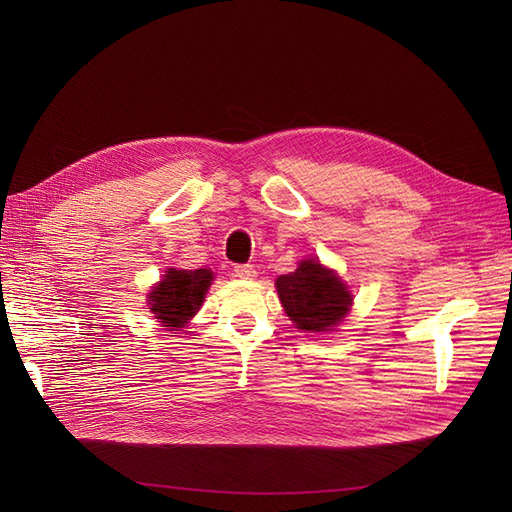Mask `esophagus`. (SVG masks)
Segmentation results:
<instances>
[{"label": "esophagus", "instance_id": "obj_1", "mask_svg": "<svg viewBox=\"0 0 512 512\" xmlns=\"http://www.w3.org/2000/svg\"><path fill=\"white\" fill-rule=\"evenodd\" d=\"M234 276L242 278V280H253L257 276V270H255V265H251V263L234 265Z\"/></svg>", "mask_w": 512, "mask_h": 512}]
</instances>
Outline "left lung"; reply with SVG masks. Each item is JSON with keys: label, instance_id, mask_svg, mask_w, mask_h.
Here are the masks:
<instances>
[{"label": "left lung", "instance_id": "1", "mask_svg": "<svg viewBox=\"0 0 512 512\" xmlns=\"http://www.w3.org/2000/svg\"><path fill=\"white\" fill-rule=\"evenodd\" d=\"M282 307L303 332H328L338 326L351 307V292L319 261H301L297 272L276 280Z\"/></svg>", "mask_w": 512, "mask_h": 512}]
</instances>
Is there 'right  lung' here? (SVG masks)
Wrapping results in <instances>:
<instances>
[{"instance_id":"obj_1","label":"right lung","mask_w":512,"mask_h":512,"mask_svg":"<svg viewBox=\"0 0 512 512\" xmlns=\"http://www.w3.org/2000/svg\"><path fill=\"white\" fill-rule=\"evenodd\" d=\"M213 280L209 270H170L149 292V309L168 330H180L201 307Z\"/></svg>"}]
</instances>
